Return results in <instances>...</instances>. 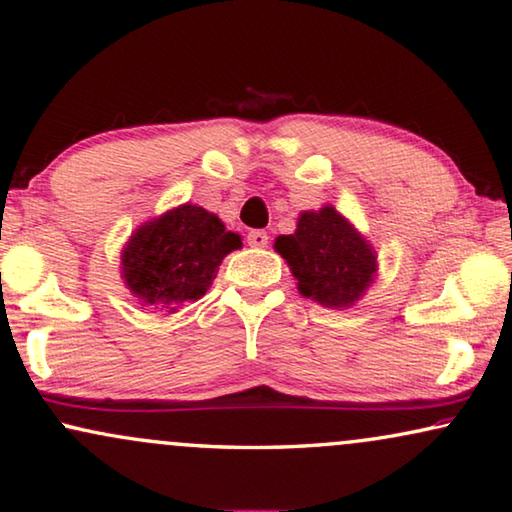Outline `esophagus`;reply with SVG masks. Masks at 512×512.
I'll use <instances>...</instances> for the list:
<instances>
[{"instance_id": "obj_1", "label": "esophagus", "mask_w": 512, "mask_h": 512, "mask_svg": "<svg viewBox=\"0 0 512 512\" xmlns=\"http://www.w3.org/2000/svg\"><path fill=\"white\" fill-rule=\"evenodd\" d=\"M266 243H269V234H266L264 230H253V232H248V246H253V248H264Z\"/></svg>"}]
</instances>
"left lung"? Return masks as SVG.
<instances>
[{"mask_svg": "<svg viewBox=\"0 0 512 512\" xmlns=\"http://www.w3.org/2000/svg\"><path fill=\"white\" fill-rule=\"evenodd\" d=\"M298 291L326 307H348L371 285L376 255L335 207L300 214L296 232L275 239Z\"/></svg>", "mask_w": 512, "mask_h": 512, "instance_id": "8db88e82", "label": "left lung"}]
</instances>
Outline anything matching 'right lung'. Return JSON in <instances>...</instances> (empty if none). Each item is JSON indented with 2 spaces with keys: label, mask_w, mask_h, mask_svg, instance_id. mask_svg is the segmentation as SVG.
<instances>
[{
  "label": "right lung",
  "mask_w": 512,
  "mask_h": 512,
  "mask_svg": "<svg viewBox=\"0 0 512 512\" xmlns=\"http://www.w3.org/2000/svg\"><path fill=\"white\" fill-rule=\"evenodd\" d=\"M241 248L221 218L196 205H182L139 227L123 250V275L136 298L170 307L198 300L216 278L223 257Z\"/></svg>",
  "instance_id": "1"
}]
</instances>
